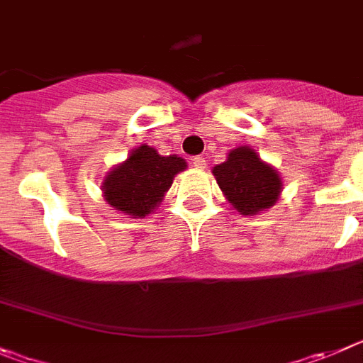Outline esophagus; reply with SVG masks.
Here are the masks:
<instances>
[{"label":"esophagus","instance_id":"esophagus-1","mask_svg":"<svg viewBox=\"0 0 363 363\" xmlns=\"http://www.w3.org/2000/svg\"><path fill=\"white\" fill-rule=\"evenodd\" d=\"M192 165H194L196 169H199V171H203V169L207 167V160H205L203 156H194V158H192Z\"/></svg>","mask_w":363,"mask_h":363}]
</instances>
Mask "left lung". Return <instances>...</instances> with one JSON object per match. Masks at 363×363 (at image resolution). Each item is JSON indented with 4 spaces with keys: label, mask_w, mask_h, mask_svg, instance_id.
<instances>
[{
    "label": "left lung",
    "mask_w": 363,
    "mask_h": 363,
    "mask_svg": "<svg viewBox=\"0 0 363 363\" xmlns=\"http://www.w3.org/2000/svg\"><path fill=\"white\" fill-rule=\"evenodd\" d=\"M219 189L242 216H255L274 207L282 191L279 172L248 145L228 152L227 162L212 169Z\"/></svg>",
    "instance_id": "1"
}]
</instances>
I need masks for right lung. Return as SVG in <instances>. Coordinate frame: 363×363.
<instances>
[{
	"instance_id": "right-lung-1",
	"label": "right lung",
	"mask_w": 363,
	"mask_h": 363,
	"mask_svg": "<svg viewBox=\"0 0 363 363\" xmlns=\"http://www.w3.org/2000/svg\"><path fill=\"white\" fill-rule=\"evenodd\" d=\"M187 169L179 156H162L155 147L142 144L133 149L125 162L113 167L102 182L109 207L133 218L151 214L172 185L178 172Z\"/></svg>"
}]
</instances>
